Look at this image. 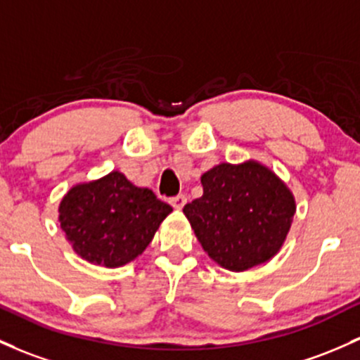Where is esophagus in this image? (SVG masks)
I'll return each mask as SVG.
<instances>
[{
  "label": "esophagus",
  "mask_w": 360,
  "mask_h": 360,
  "mask_svg": "<svg viewBox=\"0 0 360 360\" xmlns=\"http://www.w3.org/2000/svg\"><path fill=\"white\" fill-rule=\"evenodd\" d=\"M186 201H188V198L184 195H177V196H174V198H171V205L174 208H176V210H181V208L184 207V205H186Z\"/></svg>",
  "instance_id": "34e87169"
}]
</instances>
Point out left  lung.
Segmentation results:
<instances>
[{
  "instance_id": "1",
  "label": "left lung",
  "mask_w": 360,
  "mask_h": 360,
  "mask_svg": "<svg viewBox=\"0 0 360 360\" xmlns=\"http://www.w3.org/2000/svg\"><path fill=\"white\" fill-rule=\"evenodd\" d=\"M201 184L203 196L183 212L205 252L231 271L270 262L295 213L287 184L256 160L215 165L201 176Z\"/></svg>"
}]
</instances>
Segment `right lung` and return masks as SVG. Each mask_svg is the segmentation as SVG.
Returning a JSON list of instances; mask_svg holds the SVG:
<instances>
[{
  "label": "right lung",
  "instance_id": "obj_1",
  "mask_svg": "<svg viewBox=\"0 0 360 360\" xmlns=\"http://www.w3.org/2000/svg\"><path fill=\"white\" fill-rule=\"evenodd\" d=\"M171 212L152 189L138 188L112 171L71 188L59 203V224L78 256L117 268L147 250Z\"/></svg>",
  "mask_w": 360,
  "mask_h": 360
}]
</instances>
